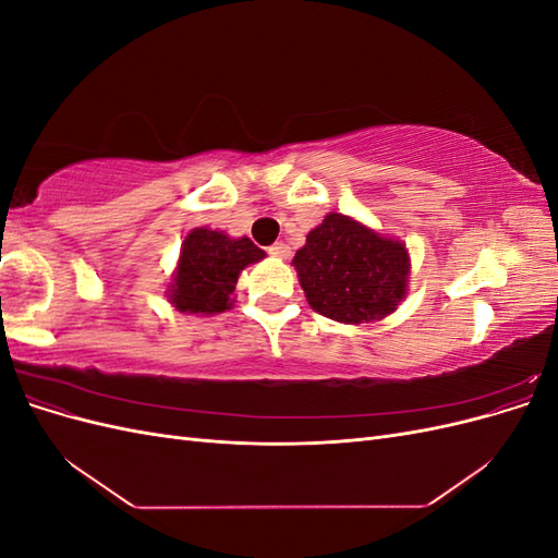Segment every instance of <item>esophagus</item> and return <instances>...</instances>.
Masks as SVG:
<instances>
[{
	"mask_svg": "<svg viewBox=\"0 0 558 558\" xmlns=\"http://www.w3.org/2000/svg\"><path fill=\"white\" fill-rule=\"evenodd\" d=\"M267 253H269V256L286 260V258H291V246L283 244V242H275L272 246H267Z\"/></svg>",
	"mask_w": 558,
	"mask_h": 558,
	"instance_id": "esophagus-1",
	"label": "esophagus"
}]
</instances>
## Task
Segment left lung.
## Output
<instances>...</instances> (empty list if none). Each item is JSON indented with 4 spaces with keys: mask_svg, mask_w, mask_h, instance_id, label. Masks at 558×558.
<instances>
[{
    "mask_svg": "<svg viewBox=\"0 0 558 558\" xmlns=\"http://www.w3.org/2000/svg\"><path fill=\"white\" fill-rule=\"evenodd\" d=\"M293 265L310 307L340 324L379 320L408 295L404 244L344 214H328L298 248Z\"/></svg>",
    "mask_w": 558,
    "mask_h": 558,
    "instance_id": "8db88e82",
    "label": "left lung"
}]
</instances>
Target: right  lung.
I'll return each mask as SVG.
<instances>
[{
	"label": "right lung",
	"mask_w": 558,
	"mask_h": 558,
	"mask_svg": "<svg viewBox=\"0 0 558 558\" xmlns=\"http://www.w3.org/2000/svg\"><path fill=\"white\" fill-rule=\"evenodd\" d=\"M263 258L265 251L248 238L232 240L221 230L195 228L181 244L167 298L183 314H221L232 307L242 269Z\"/></svg>",
	"instance_id": "right-lung-1"
}]
</instances>
